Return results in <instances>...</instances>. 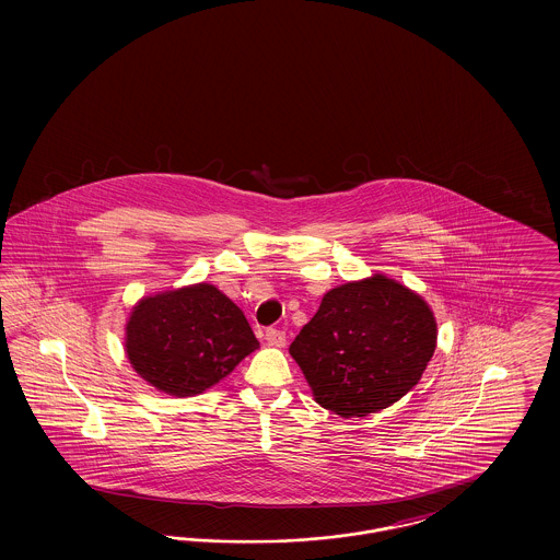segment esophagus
Here are the masks:
<instances>
[{"instance_id":"esophagus-1","label":"esophagus","mask_w":560,"mask_h":560,"mask_svg":"<svg viewBox=\"0 0 560 560\" xmlns=\"http://www.w3.org/2000/svg\"><path fill=\"white\" fill-rule=\"evenodd\" d=\"M265 338H267V342L270 347H285V331H281V329H272V327H270V329H267Z\"/></svg>"}]
</instances>
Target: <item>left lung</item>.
<instances>
[{"label":"left lung","instance_id":"obj_1","mask_svg":"<svg viewBox=\"0 0 560 560\" xmlns=\"http://www.w3.org/2000/svg\"><path fill=\"white\" fill-rule=\"evenodd\" d=\"M436 319L420 293L386 275L338 285L290 347L320 407L363 418L390 407L422 377Z\"/></svg>","mask_w":560,"mask_h":560}]
</instances>
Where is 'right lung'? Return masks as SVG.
<instances>
[{
	"label": "right lung",
	"mask_w": 560,
	"mask_h": 560,
	"mask_svg": "<svg viewBox=\"0 0 560 560\" xmlns=\"http://www.w3.org/2000/svg\"><path fill=\"white\" fill-rule=\"evenodd\" d=\"M256 348L243 311L210 283L144 295L126 323L133 372L178 399L212 388Z\"/></svg>",
	"instance_id": "obj_1"
}]
</instances>
